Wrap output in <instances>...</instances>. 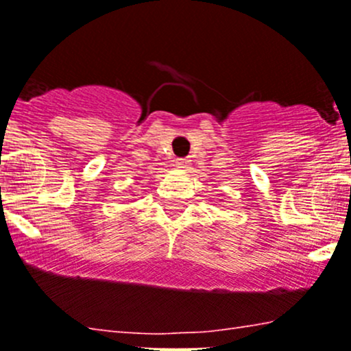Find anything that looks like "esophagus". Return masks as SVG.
Wrapping results in <instances>:
<instances>
[{
    "mask_svg": "<svg viewBox=\"0 0 351 351\" xmlns=\"http://www.w3.org/2000/svg\"><path fill=\"white\" fill-rule=\"evenodd\" d=\"M189 165H190L189 159H176V168L178 169H186L189 168Z\"/></svg>",
    "mask_w": 351,
    "mask_h": 351,
    "instance_id": "34e87169",
    "label": "esophagus"
}]
</instances>
